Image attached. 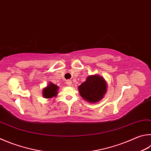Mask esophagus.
Here are the masks:
<instances>
[{
	"mask_svg": "<svg viewBox=\"0 0 151 151\" xmlns=\"http://www.w3.org/2000/svg\"><path fill=\"white\" fill-rule=\"evenodd\" d=\"M67 84L68 85V86H71V84H72V81H71L70 80H67Z\"/></svg>",
	"mask_w": 151,
	"mask_h": 151,
	"instance_id": "obj_1",
	"label": "esophagus"
}]
</instances>
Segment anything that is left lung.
I'll list each match as a JSON object with an SVG mask.
<instances>
[{
    "label": "left lung",
    "instance_id": "obj_1",
    "mask_svg": "<svg viewBox=\"0 0 151 151\" xmlns=\"http://www.w3.org/2000/svg\"><path fill=\"white\" fill-rule=\"evenodd\" d=\"M106 90V81L98 75L88 76L86 81L78 86V91L81 96L90 103H96L102 100Z\"/></svg>",
    "mask_w": 151,
    "mask_h": 151
}]
</instances>
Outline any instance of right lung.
<instances>
[{
  "label": "right lung",
  "instance_id": "1",
  "mask_svg": "<svg viewBox=\"0 0 151 151\" xmlns=\"http://www.w3.org/2000/svg\"><path fill=\"white\" fill-rule=\"evenodd\" d=\"M59 87L57 85L50 83L47 87L43 90V96L45 98H51L55 97L57 94Z\"/></svg>",
  "mask_w": 151,
  "mask_h": 151
}]
</instances>
